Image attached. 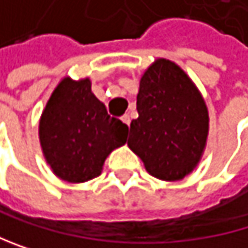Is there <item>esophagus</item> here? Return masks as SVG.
I'll return each instance as SVG.
<instances>
[{"mask_svg": "<svg viewBox=\"0 0 248 248\" xmlns=\"http://www.w3.org/2000/svg\"><path fill=\"white\" fill-rule=\"evenodd\" d=\"M121 121H123L124 124H127V125H130V115H128V114H125V115H123V117H121Z\"/></svg>", "mask_w": 248, "mask_h": 248, "instance_id": "esophagus-1", "label": "esophagus"}]
</instances>
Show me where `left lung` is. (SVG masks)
Instances as JSON below:
<instances>
[{
	"mask_svg": "<svg viewBox=\"0 0 248 248\" xmlns=\"http://www.w3.org/2000/svg\"><path fill=\"white\" fill-rule=\"evenodd\" d=\"M138 112L127 145L146 171L166 182L191 174L205 151L210 120L189 75L169 59H155L140 78Z\"/></svg>",
	"mask_w": 248,
	"mask_h": 248,
	"instance_id": "left-lung-1",
	"label": "left lung"
}]
</instances>
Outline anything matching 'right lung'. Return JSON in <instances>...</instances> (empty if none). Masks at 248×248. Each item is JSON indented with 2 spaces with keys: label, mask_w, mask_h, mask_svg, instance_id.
<instances>
[{
  "label": "right lung",
  "mask_w": 248,
  "mask_h": 248,
  "mask_svg": "<svg viewBox=\"0 0 248 248\" xmlns=\"http://www.w3.org/2000/svg\"><path fill=\"white\" fill-rule=\"evenodd\" d=\"M128 127L110 118L106 106L93 94L90 78L63 77L40 118L43 155L54 176L68 183L97 177L105 159L127 142Z\"/></svg>",
  "instance_id": "1"
}]
</instances>
